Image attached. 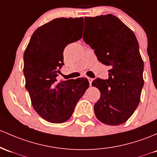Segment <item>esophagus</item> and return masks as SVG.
<instances>
[{
    "mask_svg": "<svg viewBox=\"0 0 157 157\" xmlns=\"http://www.w3.org/2000/svg\"><path fill=\"white\" fill-rule=\"evenodd\" d=\"M87 78H88V80H89V84H90V86H91L92 85V82L93 81V79L90 78V77H87Z\"/></svg>",
    "mask_w": 157,
    "mask_h": 157,
    "instance_id": "esophagus-1",
    "label": "esophagus"
}]
</instances>
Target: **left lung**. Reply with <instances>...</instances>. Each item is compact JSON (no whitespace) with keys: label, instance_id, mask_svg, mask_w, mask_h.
Returning <instances> with one entry per match:
<instances>
[{"label":"left lung","instance_id":"left-lung-1","mask_svg":"<svg viewBox=\"0 0 157 157\" xmlns=\"http://www.w3.org/2000/svg\"><path fill=\"white\" fill-rule=\"evenodd\" d=\"M84 21V42L94 50L98 61L111 67L107 80L92 81L101 92L94 114L105 124H121L137 108L144 85L139 43L134 33L115 15L86 17Z\"/></svg>","mask_w":157,"mask_h":157}]
</instances>
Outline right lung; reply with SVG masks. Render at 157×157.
Instances as JSON below:
<instances>
[{
    "mask_svg": "<svg viewBox=\"0 0 157 157\" xmlns=\"http://www.w3.org/2000/svg\"><path fill=\"white\" fill-rule=\"evenodd\" d=\"M82 18H59L39 27L24 53L25 88L31 104L43 119L59 124L70 118L89 83L86 78L60 80L63 51L82 38Z\"/></svg>",
    "mask_w": 157,
    "mask_h": 157,
    "instance_id": "1",
    "label": "right lung"
}]
</instances>
